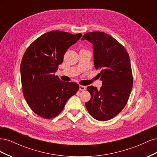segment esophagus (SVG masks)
I'll return each instance as SVG.
<instances>
[{
	"instance_id": "esophagus-1",
	"label": "esophagus",
	"mask_w": 157,
	"mask_h": 157,
	"mask_svg": "<svg viewBox=\"0 0 157 157\" xmlns=\"http://www.w3.org/2000/svg\"><path fill=\"white\" fill-rule=\"evenodd\" d=\"M86 89V87L84 86H82V85H80L79 86V90L80 91H83V90H85Z\"/></svg>"
}]
</instances>
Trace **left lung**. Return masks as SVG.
Segmentation results:
<instances>
[{"label": "left lung", "instance_id": "obj_1", "mask_svg": "<svg viewBox=\"0 0 157 157\" xmlns=\"http://www.w3.org/2000/svg\"><path fill=\"white\" fill-rule=\"evenodd\" d=\"M82 40L92 43L94 66L100 70L98 75L103 81L99 90L93 86L87 87L91 98L85 105L95 119L110 120L124 109L132 91L133 76L129 55L119 42L105 33H87Z\"/></svg>", "mask_w": 157, "mask_h": 157}]
</instances>
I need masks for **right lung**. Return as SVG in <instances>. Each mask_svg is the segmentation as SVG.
<instances>
[{"mask_svg":"<svg viewBox=\"0 0 157 157\" xmlns=\"http://www.w3.org/2000/svg\"><path fill=\"white\" fill-rule=\"evenodd\" d=\"M82 34L52 31L41 35L29 45L20 65L22 91L31 110L50 119L63 111L66 102L79 89L74 82H64L55 75L58 65L71 46Z\"/></svg>","mask_w":157,"mask_h":157,"instance_id":"add662e5","label":"right lung"}]
</instances>
